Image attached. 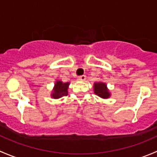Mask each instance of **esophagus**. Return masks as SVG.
Here are the masks:
<instances>
[{"instance_id": "34e87169", "label": "esophagus", "mask_w": 157, "mask_h": 157, "mask_svg": "<svg viewBox=\"0 0 157 157\" xmlns=\"http://www.w3.org/2000/svg\"><path fill=\"white\" fill-rule=\"evenodd\" d=\"M78 80H80V81H85L86 80V76L85 75H83V76H80V77H78Z\"/></svg>"}]
</instances>
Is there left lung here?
Returning <instances> with one entry per match:
<instances>
[{"label":"left lung","instance_id":"left-lung-1","mask_svg":"<svg viewBox=\"0 0 157 157\" xmlns=\"http://www.w3.org/2000/svg\"><path fill=\"white\" fill-rule=\"evenodd\" d=\"M93 91L96 95L104 99H109L111 96L110 90L107 87V84L104 82H95L93 83Z\"/></svg>","mask_w":157,"mask_h":157}]
</instances>
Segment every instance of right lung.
Returning a JSON list of instances; mask_svg holds the SVG:
<instances>
[{"label":"right lung","instance_id":"right-lung-1","mask_svg":"<svg viewBox=\"0 0 157 157\" xmlns=\"http://www.w3.org/2000/svg\"><path fill=\"white\" fill-rule=\"evenodd\" d=\"M70 83H63L61 80H56L54 85L53 90L51 93V97L52 99H58L64 96H67L68 94V87Z\"/></svg>","mask_w":157,"mask_h":157}]
</instances>
